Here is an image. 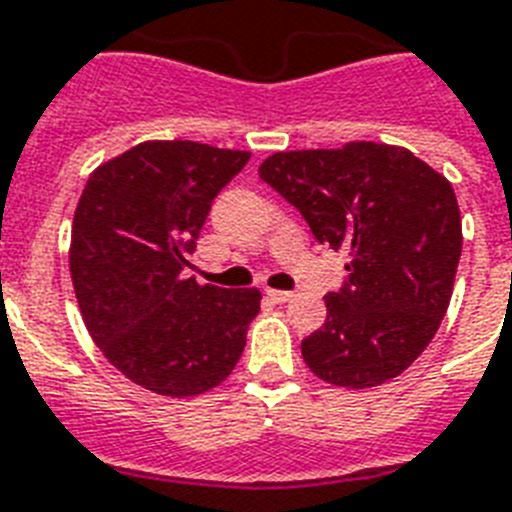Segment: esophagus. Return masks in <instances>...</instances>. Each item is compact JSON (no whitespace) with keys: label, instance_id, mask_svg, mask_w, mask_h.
Segmentation results:
<instances>
[{"label":"esophagus","instance_id":"obj_1","mask_svg":"<svg viewBox=\"0 0 512 512\" xmlns=\"http://www.w3.org/2000/svg\"><path fill=\"white\" fill-rule=\"evenodd\" d=\"M268 297L273 302H289L294 297V292H281V289H268Z\"/></svg>","mask_w":512,"mask_h":512}]
</instances>
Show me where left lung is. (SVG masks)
<instances>
[{
  "mask_svg": "<svg viewBox=\"0 0 512 512\" xmlns=\"http://www.w3.org/2000/svg\"><path fill=\"white\" fill-rule=\"evenodd\" d=\"M260 178L318 242L350 252V276L323 297L326 323L302 342L307 368L347 389L400 376L450 305L463 249L450 181L410 149L376 141L276 152Z\"/></svg>",
  "mask_w": 512,
  "mask_h": 512,
  "instance_id": "obj_1",
  "label": "left lung"
}]
</instances>
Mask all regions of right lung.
<instances>
[{
  "label": "right lung",
  "instance_id": "obj_1",
  "mask_svg": "<svg viewBox=\"0 0 512 512\" xmlns=\"http://www.w3.org/2000/svg\"><path fill=\"white\" fill-rule=\"evenodd\" d=\"M247 160L199 141H141L102 162L78 199L70 276L83 323L149 392L205 394L242 357L260 292L199 286L184 268L213 199Z\"/></svg>",
  "mask_w": 512,
  "mask_h": 512
}]
</instances>
